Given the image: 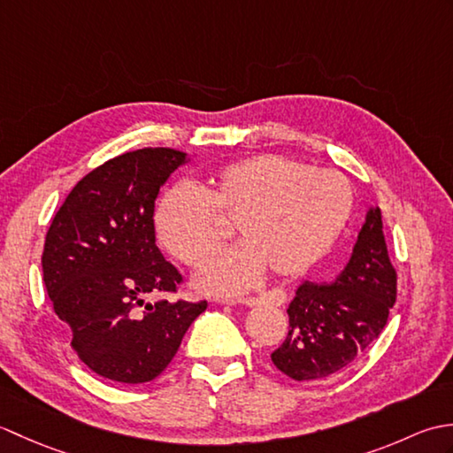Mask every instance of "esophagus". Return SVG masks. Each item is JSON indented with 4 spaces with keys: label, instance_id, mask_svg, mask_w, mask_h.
<instances>
[{
    "label": "esophagus",
    "instance_id": "esophagus-1",
    "mask_svg": "<svg viewBox=\"0 0 453 453\" xmlns=\"http://www.w3.org/2000/svg\"><path fill=\"white\" fill-rule=\"evenodd\" d=\"M227 303L232 305H258V303H273V305H280L284 303V294L280 292H268V294H261V296H249V297H235V300H226Z\"/></svg>",
    "mask_w": 453,
    "mask_h": 453
}]
</instances>
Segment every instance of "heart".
Wrapping results in <instances>:
<instances>
[{
    "instance_id": "1",
    "label": "heart",
    "mask_w": 453,
    "mask_h": 453,
    "mask_svg": "<svg viewBox=\"0 0 453 453\" xmlns=\"http://www.w3.org/2000/svg\"><path fill=\"white\" fill-rule=\"evenodd\" d=\"M354 210L350 182L334 171L274 153L234 161L200 188L177 182L159 200L156 234L167 253L200 266L235 221L242 243L208 261L196 284L210 294L249 290L265 266L296 276L329 253Z\"/></svg>"
}]
</instances>
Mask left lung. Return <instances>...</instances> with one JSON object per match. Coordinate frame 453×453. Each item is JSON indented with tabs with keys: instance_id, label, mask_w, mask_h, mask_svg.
<instances>
[{
	"instance_id": "left-lung-1",
	"label": "left lung",
	"mask_w": 453,
	"mask_h": 453,
	"mask_svg": "<svg viewBox=\"0 0 453 453\" xmlns=\"http://www.w3.org/2000/svg\"><path fill=\"white\" fill-rule=\"evenodd\" d=\"M397 300V273L389 261L381 211L372 208L350 263L331 284L303 282L288 307L290 329L271 354L296 381H319L362 356L388 323Z\"/></svg>"
}]
</instances>
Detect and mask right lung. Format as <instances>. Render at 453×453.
Masks as SVG:
<instances>
[{"label":"right lung","instance_id":"1","mask_svg":"<svg viewBox=\"0 0 453 453\" xmlns=\"http://www.w3.org/2000/svg\"><path fill=\"white\" fill-rule=\"evenodd\" d=\"M185 153L143 148L88 173L46 232L42 276L54 313L70 326L72 350L101 378L156 380L208 302L148 303L177 294L182 274L156 245L153 206Z\"/></svg>","mask_w":453,"mask_h":453}]
</instances>
